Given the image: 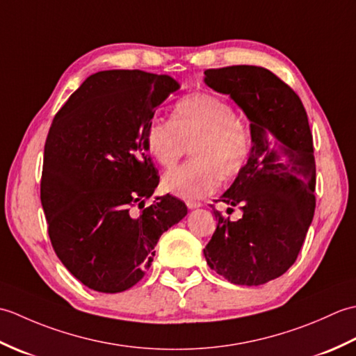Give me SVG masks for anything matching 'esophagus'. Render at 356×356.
<instances>
[{"label":"esophagus","mask_w":356,"mask_h":356,"mask_svg":"<svg viewBox=\"0 0 356 356\" xmlns=\"http://www.w3.org/2000/svg\"><path fill=\"white\" fill-rule=\"evenodd\" d=\"M186 207H188V209H195V208H200V207H202V202L188 200V202H186Z\"/></svg>","instance_id":"34e87169"}]
</instances>
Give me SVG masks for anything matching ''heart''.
<instances>
[{"instance_id":"obj_1","label":"heart","mask_w":356,"mask_h":356,"mask_svg":"<svg viewBox=\"0 0 356 356\" xmlns=\"http://www.w3.org/2000/svg\"><path fill=\"white\" fill-rule=\"evenodd\" d=\"M154 161L171 168L191 147L194 161L168 171L163 190L176 197L195 200L218 190L225 180L238 177L252 154L248 122L231 102L213 93H193L174 105L172 119L154 118L145 133Z\"/></svg>"}]
</instances>
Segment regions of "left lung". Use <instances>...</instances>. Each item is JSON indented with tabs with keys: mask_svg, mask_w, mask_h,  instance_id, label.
I'll return each mask as SVG.
<instances>
[{
	"mask_svg": "<svg viewBox=\"0 0 356 356\" xmlns=\"http://www.w3.org/2000/svg\"><path fill=\"white\" fill-rule=\"evenodd\" d=\"M203 81L243 108L254 142L246 170L214 200L240 207L243 217L231 222L214 209L217 228L203 254L228 282L259 286L292 266L311 226L316 182L312 131L298 95L268 69H208Z\"/></svg>",
	"mask_w": 356,
	"mask_h": 356,
	"instance_id": "obj_1",
	"label": "left lung"
}]
</instances>
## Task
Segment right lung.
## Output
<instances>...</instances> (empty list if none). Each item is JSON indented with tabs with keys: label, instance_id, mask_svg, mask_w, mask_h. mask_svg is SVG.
<instances>
[{
	"label": "right lung",
	"instance_id": "right-lung-1",
	"mask_svg": "<svg viewBox=\"0 0 356 356\" xmlns=\"http://www.w3.org/2000/svg\"><path fill=\"white\" fill-rule=\"evenodd\" d=\"M180 88L168 74L105 70L88 76L56 113L44 145L41 203L58 259L97 292L130 289L145 277L165 231L186 216L159 185L145 133Z\"/></svg>",
	"mask_w": 356,
	"mask_h": 356
}]
</instances>
